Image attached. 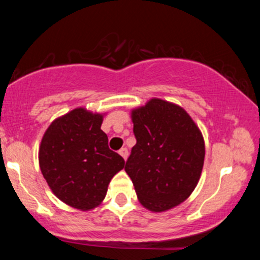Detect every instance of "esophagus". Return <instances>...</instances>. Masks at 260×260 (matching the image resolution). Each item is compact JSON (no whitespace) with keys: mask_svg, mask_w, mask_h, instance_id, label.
Segmentation results:
<instances>
[{"mask_svg":"<svg viewBox=\"0 0 260 260\" xmlns=\"http://www.w3.org/2000/svg\"><path fill=\"white\" fill-rule=\"evenodd\" d=\"M118 153H120V155L122 157H123L124 160H127V157H128V150H127V148H122L120 151H118Z\"/></svg>","mask_w":260,"mask_h":260,"instance_id":"obj_1","label":"esophagus"}]
</instances>
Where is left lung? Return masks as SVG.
Here are the masks:
<instances>
[{"mask_svg":"<svg viewBox=\"0 0 260 260\" xmlns=\"http://www.w3.org/2000/svg\"><path fill=\"white\" fill-rule=\"evenodd\" d=\"M137 144L126 162L140 204L153 213L177 207L192 194L204 165L205 144L181 106L153 98L131 111Z\"/></svg>","mask_w":260,"mask_h":260,"instance_id":"left-lung-1","label":"left lung"}]
</instances>
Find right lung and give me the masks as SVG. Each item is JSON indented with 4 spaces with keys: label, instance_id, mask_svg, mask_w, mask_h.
Masks as SVG:
<instances>
[{
    "label": "right lung",
    "instance_id": "add662e5",
    "mask_svg": "<svg viewBox=\"0 0 260 260\" xmlns=\"http://www.w3.org/2000/svg\"><path fill=\"white\" fill-rule=\"evenodd\" d=\"M105 113L77 107L50 124L39 148V165L52 193L74 209L99 207L111 178L124 168L101 131Z\"/></svg>",
    "mask_w": 260,
    "mask_h": 260
}]
</instances>
